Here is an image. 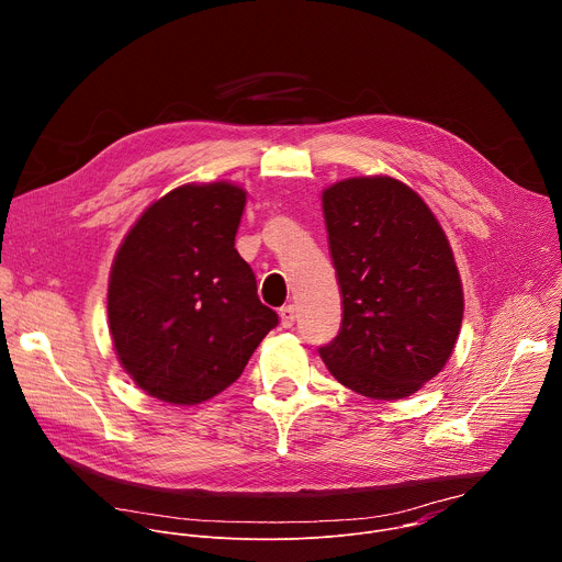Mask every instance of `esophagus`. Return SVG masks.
<instances>
[{"label":"esophagus","instance_id":"esophagus-1","mask_svg":"<svg viewBox=\"0 0 562 562\" xmlns=\"http://www.w3.org/2000/svg\"><path fill=\"white\" fill-rule=\"evenodd\" d=\"M295 306L293 304H286V306H282L280 308V323H282V327L284 329H291L293 325H295Z\"/></svg>","mask_w":562,"mask_h":562}]
</instances>
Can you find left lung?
<instances>
[{"instance_id":"obj_1","label":"left lung","mask_w":562,"mask_h":562,"mask_svg":"<svg viewBox=\"0 0 562 562\" xmlns=\"http://www.w3.org/2000/svg\"><path fill=\"white\" fill-rule=\"evenodd\" d=\"M342 293L338 336L319 347L338 382L375 400L416 393L449 360L462 284L429 206L393 178H353L323 193Z\"/></svg>"}]
</instances>
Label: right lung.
<instances>
[{"label":"right lung","instance_id":"1","mask_svg":"<svg viewBox=\"0 0 562 562\" xmlns=\"http://www.w3.org/2000/svg\"><path fill=\"white\" fill-rule=\"evenodd\" d=\"M247 193L187 184L150 204L124 237L109 282L120 362L153 397L198 405L233 384L278 313L235 251Z\"/></svg>","mask_w":562,"mask_h":562}]
</instances>
